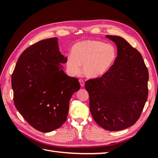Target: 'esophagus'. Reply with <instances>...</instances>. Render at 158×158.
Wrapping results in <instances>:
<instances>
[{"instance_id":"esophagus-1","label":"esophagus","mask_w":158,"mask_h":158,"mask_svg":"<svg viewBox=\"0 0 158 158\" xmlns=\"http://www.w3.org/2000/svg\"><path fill=\"white\" fill-rule=\"evenodd\" d=\"M79 83H80V85H81V87H84V85H85V82H84V81H83V80H82V79H79Z\"/></svg>"}]
</instances>
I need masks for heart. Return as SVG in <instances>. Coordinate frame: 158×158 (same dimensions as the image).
Listing matches in <instances>:
<instances>
[{
    "mask_svg": "<svg viewBox=\"0 0 158 158\" xmlns=\"http://www.w3.org/2000/svg\"><path fill=\"white\" fill-rule=\"evenodd\" d=\"M117 49L115 45L98 40H87L76 43L72 48V54L66 57L68 73L77 75L83 66L84 75L91 79L105 75L115 64Z\"/></svg>",
    "mask_w": 158,
    "mask_h": 158,
    "instance_id": "1",
    "label": "heart"
}]
</instances>
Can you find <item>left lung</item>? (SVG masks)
<instances>
[{
    "label": "left lung",
    "mask_w": 158,
    "mask_h": 158,
    "mask_svg": "<svg viewBox=\"0 0 158 158\" xmlns=\"http://www.w3.org/2000/svg\"><path fill=\"white\" fill-rule=\"evenodd\" d=\"M117 48L116 61L109 71L89 79L93 119L102 128L118 131L133 126L139 119L148 97L149 73L140 53L119 36L106 35Z\"/></svg>",
    "instance_id": "obj_1"
}]
</instances>
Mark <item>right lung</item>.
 <instances>
[{"instance_id":"obj_1","label":"right lung","mask_w":158,"mask_h":158,"mask_svg":"<svg viewBox=\"0 0 158 158\" xmlns=\"http://www.w3.org/2000/svg\"><path fill=\"white\" fill-rule=\"evenodd\" d=\"M66 57L60 52L56 37L31 45L19 57L11 77L13 102L30 125L49 132L66 122L69 101L80 89L77 78L61 69Z\"/></svg>"}]
</instances>
